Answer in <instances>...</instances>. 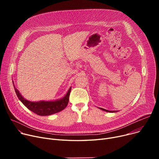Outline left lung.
Masks as SVG:
<instances>
[{
    "label": "left lung",
    "instance_id": "1",
    "mask_svg": "<svg viewBox=\"0 0 159 159\" xmlns=\"http://www.w3.org/2000/svg\"><path fill=\"white\" fill-rule=\"evenodd\" d=\"M99 109H101L104 111H106V112H110V113H114V112H116L117 111H110V110H105L104 109V108H101V107H98Z\"/></svg>",
    "mask_w": 159,
    "mask_h": 159
}]
</instances>
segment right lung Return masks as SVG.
<instances>
[{
	"label": "right lung",
	"instance_id": "right-lung-1",
	"mask_svg": "<svg viewBox=\"0 0 159 159\" xmlns=\"http://www.w3.org/2000/svg\"><path fill=\"white\" fill-rule=\"evenodd\" d=\"M13 84L16 94L22 103L27 108H28L30 110L39 115L48 116L53 115L62 111L68 106L71 87L70 88L66 95L62 98L57 99L55 101H40L38 102H31L28 101L22 96L19 91L15 87L13 81Z\"/></svg>",
	"mask_w": 159,
	"mask_h": 159
}]
</instances>
